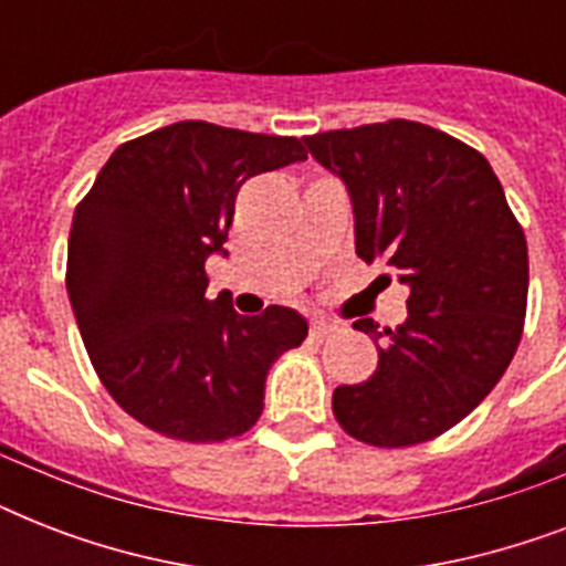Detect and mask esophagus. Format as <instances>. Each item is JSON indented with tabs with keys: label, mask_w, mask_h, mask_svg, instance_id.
I'll use <instances>...</instances> for the list:
<instances>
[{
	"label": "esophagus",
	"mask_w": 566,
	"mask_h": 566,
	"mask_svg": "<svg viewBox=\"0 0 566 566\" xmlns=\"http://www.w3.org/2000/svg\"><path fill=\"white\" fill-rule=\"evenodd\" d=\"M337 332V323H332V319H314L311 323V337H317V340H326V337H332Z\"/></svg>",
	"instance_id": "1"
}]
</instances>
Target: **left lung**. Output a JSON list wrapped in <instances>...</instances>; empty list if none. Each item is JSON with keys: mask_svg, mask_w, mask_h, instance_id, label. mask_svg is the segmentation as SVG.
Wrapping results in <instances>:
<instances>
[{"mask_svg": "<svg viewBox=\"0 0 566 566\" xmlns=\"http://www.w3.org/2000/svg\"><path fill=\"white\" fill-rule=\"evenodd\" d=\"M353 199L355 252L408 287L402 326L370 317L378 367L332 396L337 422L370 447L399 449L461 422L517 353L528 249L482 153L447 132L387 119L305 137ZM378 275L387 279L390 275Z\"/></svg>", "mask_w": 566, "mask_h": 566, "instance_id": "1", "label": "left lung"}]
</instances>
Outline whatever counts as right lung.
Instances as JSON below:
<instances>
[{
	"instance_id": "add662e5",
	"label": "right lung",
	"mask_w": 566,
	"mask_h": 566,
	"mask_svg": "<svg viewBox=\"0 0 566 566\" xmlns=\"http://www.w3.org/2000/svg\"><path fill=\"white\" fill-rule=\"evenodd\" d=\"M305 161L296 137L202 119L128 140L73 213L66 293L93 367L146 429L190 443L238 438L264 411V381L308 335L270 305L243 317L208 300L205 261L226 255L234 199L258 172Z\"/></svg>"
}]
</instances>
